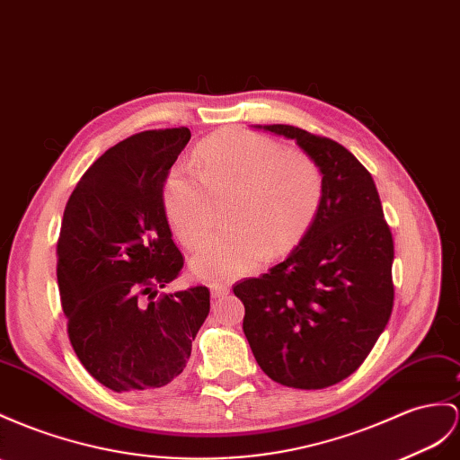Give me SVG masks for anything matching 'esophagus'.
<instances>
[{
    "mask_svg": "<svg viewBox=\"0 0 460 460\" xmlns=\"http://www.w3.org/2000/svg\"><path fill=\"white\" fill-rule=\"evenodd\" d=\"M209 291H211V297H223L229 293V288L223 284H209Z\"/></svg>",
    "mask_w": 460,
    "mask_h": 460,
    "instance_id": "1",
    "label": "esophagus"
}]
</instances>
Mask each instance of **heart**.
Masks as SVG:
<instances>
[{
  "mask_svg": "<svg viewBox=\"0 0 460 460\" xmlns=\"http://www.w3.org/2000/svg\"><path fill=\"white\" fill-rule=\"evenodd\" d=\"M198 171L174 169L164 182V211L188 251L211 231V194L229 196V229L194 256L196 278L231 281L297 246L319 214L324 179L307 153L286 149L249 129H223L196 149Z\"/></svg>",
  "mask_w": 460,
  "mask_h": 460,
  "instance_id": "obj_1",
  "label": "heart"
}]
</instances>
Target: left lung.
I'll return each mask as SVG.
<instances>
[{
    "mask_svg": "<svg viewBox=\"0 0 460 460\" xmlns=\"http://www.w3.org/2000/svg\"><path fill=\"white\" fill-rule=\"evenodd\" d=\"M264 129L296 139L314 159L324 196L286 261L233 291L261 369L279 385L314 391L356 371L385 331L394 301V243L373 176L344 146L288 124Z\"/></svg>",
    "mask_w": 460,
    "mask_h": 460,
    "instance_id": "8db88e82",
    "label": "left lung"
}]
</instances>
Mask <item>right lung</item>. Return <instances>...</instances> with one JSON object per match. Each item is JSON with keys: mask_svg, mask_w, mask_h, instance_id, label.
<instances>
[{"mask_svg": "<svg viewBox=\"0 0 460 460\" xmlns=\"http://www.w3.org/2000/svg\"><path fill=\"white\" fill-rule=\"evenodd\" d=\"M190 129H147L91 164L69 196L58 239V286L67 336L93 379L114 393L172 385L209 313V289L161 293L184 258L163 188Z\"/></svg>", "mask_w": 460, "mask_h": 460, "instance_id": "right-lung-1", "label": "right lung"}]
</instances>
